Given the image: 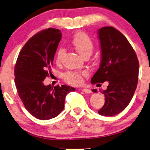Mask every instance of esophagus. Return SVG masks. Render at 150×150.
Instances as JSON below:
<instances>
[{
  "label": "esophagus",
  "instance_id": "34e87169",
  "mask_svg": "<svg viewBox=\"0 0 150 150\" xmlns=\"http://www.w3.org/2000/svg\"><path fill=\"white\" fill-rule=\"evenodd\" d=\"M81 91H83V92L86 93H91V91L90 89H88V88H83L81 89Z\"/></svg>",
  "mask_w": 150,
  "mask_h": 150
}]
</instances>
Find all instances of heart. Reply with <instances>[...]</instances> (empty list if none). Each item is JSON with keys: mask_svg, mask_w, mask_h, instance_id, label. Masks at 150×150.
Here are the masks:
<instances>
[{"mask_svg": "<svg viewBox=\"0 0 150 150\" xmlns=\"http://www.w3.org/2000/svg\"><path fill=\"white\" fill-rule=\"evenodd\" d=\"M70 43L74 48L83 57L86 55H91L94 48V44L92 39L90 38L87 33L81 32V31L74 35ZM64 54V48L63 47L59 48L57 52V56H56L57 62H60L62 60ZM85 74V72L80 73V72L76 71H69L64 74V79L69 83H71L72 85H79L83 82V76Z\"/></svg>", "mask_w": 150, "mask_h": 150, "instance_id": "b5f03b06", "label": "heart"}]
</instances>
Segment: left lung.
<instances>
[{"label":"left lung","instance_id":"left-lung-1","mask_svg":"<svg viewBox=\"0 0 150 150\" xmlns=\"http://www.w3.org/2000/svg\"><path fill=\"white\" fill-rule=\"evenodd\" d=\"M101 60L91 83L107 81L103 93L104 106L98 111L102 116L112 117L122 112L133 98L138 85L139 62L127 38L112 26L98 30ZM97 93V89H93Z\"/></svg>","mask_w":150,"mask_h":150}]
</instances>
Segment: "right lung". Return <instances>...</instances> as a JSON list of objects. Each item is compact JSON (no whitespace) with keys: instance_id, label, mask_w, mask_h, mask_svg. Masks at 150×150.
Returning <instances> with one entry per match:
<instances>
[{"instance_id":"right-lung-1","label":"right lung","mask_w":150,"mask_h":150,"mask_svg":"<svg viewBox=\"0 0 150 150\" xmlns=\"http://www.w3.org/2000/svg\"><path fill=\"white\" fill-rule=\"evenodd\" d=\"M62 38L59 29L49 28L34 35L19 52L15 67V83L25 108L40 119H51L64 110L67 93L73 87L45 86L44 79L50 72L54 56Z\"/></svg>"}]
</instances>
